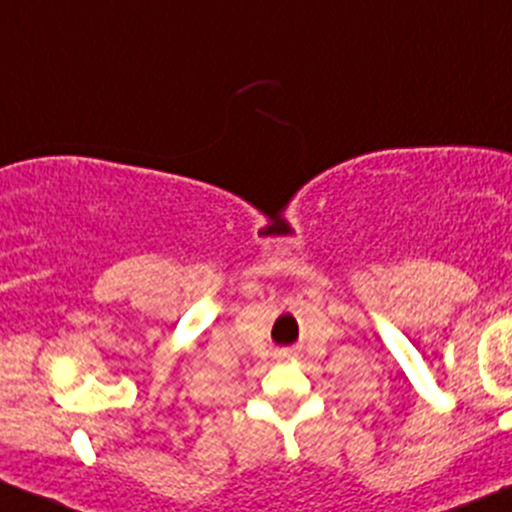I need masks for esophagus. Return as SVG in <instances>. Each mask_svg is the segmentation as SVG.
Wrapping results in <instances>:
<instances>
[{"instance_id": "1", "label": "esophagus", "mask_w": 512, "mask_h": 512, "mask_svg": "<svg viewBox=\"0 0 512 512\" xmlns=\"http://www.w3.org/2000/svg\"><path fill=\"white\" fill-rule=\"evenodd\" d=\"M274 358H277V360H289V358H294V351H292V348H279V351L274 353Z\"/></svg>"}]
</instances>
